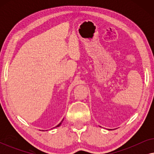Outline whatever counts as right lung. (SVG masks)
<instances>
[{"instance_id":"obj_1","label":"right lung","mask_w":154,"mask_h":154,"mask_svg":"<svg viewBox=\"0 0 154 154\" xmlns=\"http://www.w3.org/2000/svg\"><path fill=\"white\" fill-rule=\"evenodd\" d=\"M62 121H63V120H62V122H61V123H60V124H58V125H57V126H56V127H54V128H57V127H59V126H60V125H61V124H62Z\"/></svg>"}]
</instances>
